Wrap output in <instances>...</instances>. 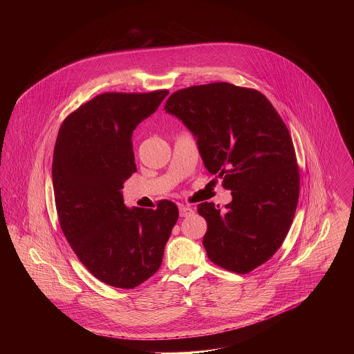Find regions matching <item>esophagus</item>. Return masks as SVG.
Here are the masks:
<instances>
[{
	"mask_svg": "<svg viewBox=\"0 0 354 354\" xmlns=\"http://www.w3.org/2000/svg\"><path fill=\"white\" fill-rule=\"evenodd\" d=\"M179 214L182 218L185 216H191L194 214V209L189 207V205H185V204H180L179 205Z\"/></svg>",
	"mask_w": 354,
	"mask_h": 354,
	"instance_id": "obj_1",
	"label": "esophagus"
}]
</instances>
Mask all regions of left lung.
<instances>
[{
	"mask_svg": "<svg viewBox=\"0 0 354 354\" xmlns=\"http://www.w3.org/2000/svg\"><path fill=\"white\" fill-rule=\"evenodd\" d=\"M165 110L185 123L205 169L232 191L223 212L214 203L198 205L208 225V259L243 274L264 264L281 247L299 202V166L286 123L260 91L227 82L178 90Z\"/></svg>",
	"mask_w": 354,
	"mask_h": 354,
	"instance_id": "1",
	"label": "left lung"
}]
</instances>
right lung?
<instances>
[{
	"instance_id": "right-lung-1",
	"label": "right lung",
	"mask_w": 354,
	"mask_h": 354,
	"mask_svg": "<svg viewBox=\"0 0 354 354\" xmlns=\"http://www.w3.org/2000/svg\"><path fill=\"white\" fill-rule=\"evenodd\" d=\"M169 95L103 93L61 124L53 153V188L62 232L102 283L131 289L159 270L179 218L175 203L127 208L123 183L136 171L131 136Z\"/></svg>"
}]
</instances>
